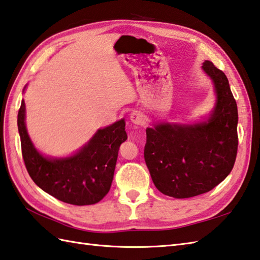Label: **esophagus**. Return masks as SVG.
<instances>
[{
    "label": "esophagus",
    "mask_w": 260,
    "mask_h": 260,
    "mask_svg": "<svg viewBox=\"0 0 260 260\" xmlns=\"http://www.w3.org/2000/svg\"><path fill=\"white\" fill-rule=\"evenodd\" d=\"M130 120L132 123L138 124V125H143L146 122L145 115H143L140 111H134L130 114Z\"/></svg>",
    "instance_id": "1"
}]
</instances>
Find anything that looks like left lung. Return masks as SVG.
I'll use <instances>...</instances> for the list:
<instances>
[{"mask_svg": "<svg viewBox=\"0 0 260 260\" xmlns=\"http://www.w3.org/2000/svg\"><path fill=\"white\" fill-rule=\"evenodd\" d=\"M203 69L212 79L217 105L208 122L158 124L148 128L145 160L154 186L174 198L208 192L233 170L238 149V110L228 79L210 61Z\"/></svg>", "mask_w": 260, "mask_h": 260, "instance_id": "8db88e82", "label": "left lung"}]
</instances>
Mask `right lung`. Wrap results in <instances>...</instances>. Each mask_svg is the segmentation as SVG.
<instances>
[{"label":"right lung","instance_id":"add662e5","mask_svg":"<svg viewBox=\"0 0 260 260\" xmlns=\"http://www.w3.org/2000/svg\"><path fill=\"white\" fill-rule=\"evenodd\" d=\"M25 105L17 113L22 157L32 180L63 203L93 205L109 192L121 143L126 140L123 120L100 129L88 145L67 159H47L33 147L27 136Z\"/></svg>","mask_w":260,"mask_h":260}]
</instances>
